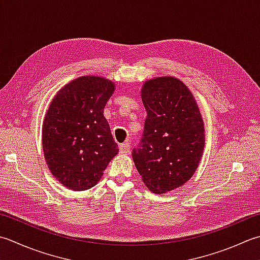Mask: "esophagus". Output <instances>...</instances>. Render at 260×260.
<instances>
[{
    "instance_id": "1",
    "label": "esophagus",
    "mask_w": 260,
    "mask_h": 260,
    "mask_svg": "<svg viewBox=\"0 0 260 260\" xmlns=\"http://www.w3.org/2000/svg\"><path fill=\"white\" fill-rule=\"evenodd\" d=\"M119 151H120V153H128V152L131 151L129 143L119 144Z\"/></svg>"
}]
</instances>
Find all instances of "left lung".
Masks as SVG:
<instances>
[{"label": "left lung", "mask_w": 260, "mask_h": 260, "mask_svg": "<svg viewBox=\"0 0 260 260\" xmlns=\"http://www.w3.org/2000/svg\"><path fill=\"white\" fill-rule=\"evenodd\" d=\"M147 117L133 160L145 186L164 194L190 179L205 145L204 121L198 105L180 80L161 76L142 86Z\"/></svg>", "instance_id": "left-lung-1"}]
</instances>
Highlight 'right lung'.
Segmentation results:
<instances>
[{"label":"right lung","instance_id":"obj_1","mask_svg":"<svg viewBox=\"0 0 260 260\" xmlns=\"http://www.w3.org/2000/svg\"><path fill=\"white\" fill-rule=\"evenodd\" d=\"M115 84L101 76H81L60 89L43 123L44 156L52 175L75 191L98 184L118 153L104 109Z\"/></svg>","mask_w":260,"mask_h":260}]
</instances>
